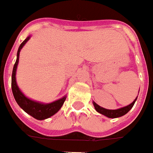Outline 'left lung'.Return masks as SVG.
Wrapping results in <instances>:
<instances>
[{
  "label": "left lung",
  "mask_w": 153,
  "mask_h": 153,
  "mask_svg": "<svg viewBox=\"0 0 153 153\" xmlns=\"http://www.w3.org/2000/svg\"><path fill=\"white\" fill-rule=\"evenodd\" d=\"M137 97L135 98L134 100L131 104L128 105L127 106L123 107V108H118V109H114V110L104 108H102V107H100V105H98L97 104L94 102V101H93V104H94V108H95V110H96L97 112L105 115V116L108 118L115 119V118L121 117V116H123V115H126V113L128 112L130 109L133 108V106H134V105L135 101L137 100Z\"/></svg>",
  "instance_id": "obj_1"
}]
</instances>
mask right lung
<instances>
[{
	"mask_svg": "<svg viewBox=\"0 0 153 153\" xmlns=\"http://www.w3.org/2000/svg\"><path fill=\"white\" fill-rule=\"evenodd\" d=\"M30 37H31L30 35L28 36L19 47L18 52H17V58H16V61L15 63L14 67H13V71H12V94H13L15 100L19 105V106L25 112L31 115L32 117H33L36 120H44L45 119H48V118L53 116V115H55L56 113L59 111V109L61 108V107L64 105V101L67 98V95L55 100V101H53V102L43 103L27 97L23 92L21 91V89L19 88L17 82H16V70H17L19 59V53H20L21 49L25 45V44L30 40Z\"/></svg>",
	"mask_w": 153,
	"mask_h": 153,
	"instance_id": "add662e5",
	"label": "right lung"
}]
</instances>
